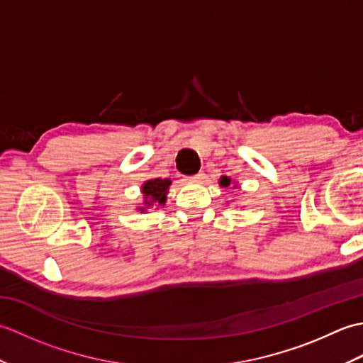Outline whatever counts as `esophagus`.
Returning <instances> with one entry per match:
<instances>
[{"label":"esophagus","instance_id":"1","mask_svg":"<svg viewBox=\"0 0 363 363\" xmlns=\"http://www.w3.org/2000/svg\"><path fill=\"white\" fill-rule=\"evenodd\" d=\"M203 176H204L203 173H198V174H194V176H189L187 179H189V181H194V182H196V181H201V179H203Z\"/></svg>","mask_w":363,"mask_h":363}]
</instances>
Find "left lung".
Wrapping results in <instances>:
<instances>
[{"label": "left lung", "mask_w": 363, "mask_h": 363, "mask_svg": "<svg viewBox=\"0 0 363 363\" xmlns=\"http://www.w3.org/2000/svg\"><path fill=\"white\" fill-rule=\"evenodd\" d=\"M229 184H230V179L226 176H223L220 179V186H223V187H229Z\"/></svg>", "instance_id": "obj_1"}]
</instances>
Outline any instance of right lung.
I'll list each match as a JSON object with an SVG mask.
<instances>
[{
  "instance_id": "obj_1",
  "label": "right lung",
  "mask_w": 363,
  "mask_h": 363,
  "mask_svg": "<svg viewBox=\"0 0 363 363\" xmlns=\"http://www.w3.org/2000/svg\"><path fill=\"white\" fill-rule=\"evenodd\" d=\"M172 181L169 179H151L146 181L142 187L143 196L146 199V206H157L164 204L167 201V194L168 187ZM142 211H145V207Z\"/></svg>"
}]
</instances>
